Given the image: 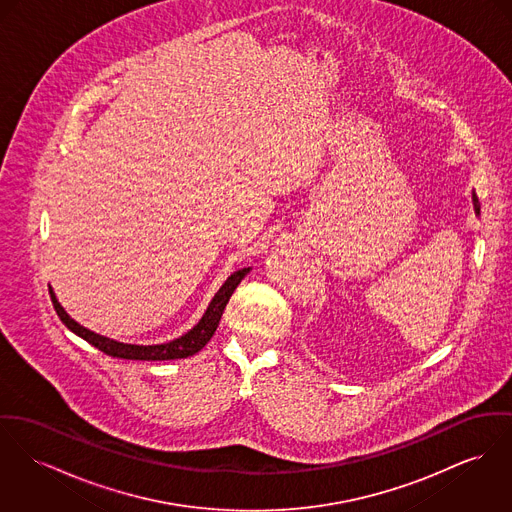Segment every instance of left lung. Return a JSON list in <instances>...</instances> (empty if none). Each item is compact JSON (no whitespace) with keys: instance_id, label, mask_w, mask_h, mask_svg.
Wrapping results in <instances>:
<instances>
[{"instance_id":"left-lung-1","label":"left lung","mask_w":512,"mask_h":512,"mask_svg":"<svg viewBox=\"0 0 512 512\" xmlns=\"http://www.w3.org/2000/svg\"><path fill=\"white\" fill-rule=\"evenodd\" d=\"M472 200H473V210H475V214H477V216H479V208H481V206H479V198H477V195H475V193H472Z\"/></svg>"}]
</instances>
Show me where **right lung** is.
<instances>
[{
    "instance_id": "1",
    "label": "right lung",
    "mask_w": 512,
    "mask_h": 512,
    "mask_svg": "<svg viewBox=\"0 0 512 512\" xmlns=\"http://www.w3.org/2000/svg\"><path fill=\"white\" fill-rule=\"evenodd\" d=\"M251 271V267L247 269H239L234 275L228 276V280L222 284V288L216 292V296L212 298V302L208 304L206 312L200 317L197 325L187 331L183 337L173 339L169 343H161V345H130V343H120L115 339L103 337L95 331H89L87 327L79 325L78 321H74L70 315L66 314V310L60 306L54 290L50 288V298L54 304V310L58 317L62 319V323L79 335L81 339H85L89 345H93L95 349L103 351L109 356H117V358H126V360H173V358H187L198 353L214 335L220 317L226 310V304L230 302L237 284L243 280V276Z\"/></svg>"
}]
</instances>
